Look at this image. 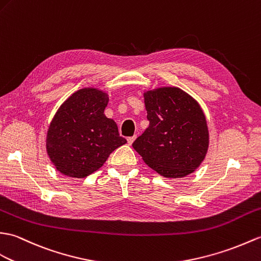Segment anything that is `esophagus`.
<instances>
[{
  "label": "esophagus",
  "mask_w": 261,
  "mask_h": 261,
  "mask_svg": "<svg viewBox=\"0 0 261 261\" xmlns=\"http://www.w3.org/2000/svg\"><path fill=\"white\" fill-rule=\"evenodd\" d=\"M136 138H137L136 136H133V137H129L128 139H126V141H128V143H129V144L131 145V144L133 143V141H135V140H136Z\"/></svg>",
  "instance_id": "34e87169"
}]
</instances>
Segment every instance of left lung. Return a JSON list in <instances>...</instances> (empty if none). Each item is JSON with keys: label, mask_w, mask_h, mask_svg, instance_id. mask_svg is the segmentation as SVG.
Segmentation results:
<instances>
[{"label": "left lung", "mask_w": 261, "mask_h": 261, "mask_svg": "<svg viewBox=\"0 0 261 261\" xmlns=\"http://www.w3.org/2000/svg\"><path fill=\"white\" fill-rule=\"evenodd\" d=\"M149 126L132 147L165 178H184L204 160L209 148L207 119L199 102L177 87L143 93Z\"/></svg>", "instance_id": "obj_1"}]
</instances>
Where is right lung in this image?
Returning a JSON list of instances; mask_svg holds the SVG:
<instances>
[{"label":"right lung","mask_w":261,"mask_h":261,"mask_svg":"<svg viewBox=\"0 0 261 261\" xmlns=\"http://www.w3.org/2000/svg\"><path fill=\"white\" fill-rule=\"evenodd\" d=\"M108 102L106 91L90 87L75 91L60 106L45 140L48 158L60 173L86 178L126 143L117 123L106 117Z\"/></svg>","instance_id":"right-lung-1"}]
</instances>
